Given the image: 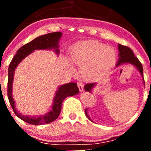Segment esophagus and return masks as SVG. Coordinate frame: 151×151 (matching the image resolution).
<instances>
[{
  "mask_svg": "<svg viewBox=\"0 0 151 151\" xmlns=\"http://www.w3.org/2000/svg\"><path fill=\"white\" fill-rule=\"evenodd\" d=\"M77 85H78V87H79V91H80V92L84 91V85H83L82 83L79 81V82L77 83Z\"/></svg>",
  "mask_w": 151,
  "mask_h": 151,
  "instance_id": "obj_1",
  "label": "esophagus"
}]
</instances>
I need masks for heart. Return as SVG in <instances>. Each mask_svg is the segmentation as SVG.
<instances>
[{
    "mask_svg": "<svg viewBox=\"0 0 151 151\" xmlns=\"http://www.w3.org/2000/svg\"><path fill=\"white\" fill-rule=\"evenodd\" d=\"M72 63L81 67V74L85 79L99 77L111 69L116 60V52L112 47L97 41H82L74 45L70 54ZM70 70L73 67L67 62Z\"/></svg>",
    "mask_w": 151,
    "mask_h": 151,
    "instance_id": "heart-1",
    "label": "heart"
}]
</instances>
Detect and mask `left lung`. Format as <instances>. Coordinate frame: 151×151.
<instances>
[{"label":"left lung","instance_id":"obj_1","mask_svg":"<svg viewBox=\"0 0 151 151\" xmlns=\"http://www.w3.org/2000/svg\"><path fill=\"white\" fill-rule=\"evenodd\" d=\"M118 50H119V60H118L116 67H118L119 66L122 65H125V64H130V65H132L136 67V69L141 74V77H143V83L145 86V81L143 79V66H142L141 63L140 62L138 59L135 57L134 54H133L132 50L130 49L129 47L126 46H124L122 45L119 44L118 45ZM96 83L92 82V83H88L84 86V90L88 92L92 93V90L93 88L96 86ZM88 109H85V114L86 116L89 119L90 121H93L91 119V118L89 117V114H88Z\"/></svg>","mask_w":151,"mask_h":151}]
</instances>
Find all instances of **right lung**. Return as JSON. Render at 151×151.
I'll return each mask as SVG.
<instances>
[{
    "label": "right lung",
    "mask_w": 151,
    "mask_h": 151,
    "mask_svg": "<svg viewBox=\"0 0 151 151\" xmlns=\"http://www.w3.org/2000/svg\"><path fill=\"white\" fill-rule=\"evenodd\" d=\"M62 36L60 32L48 33L44 35L39 36L33 40L25 45L17 51L16 55L10 62L8 67V97L15 115L25 122L32 125H42L52 122L58 119L62 109V104L65 98L74 96L79 92L77 83L70 82L68 84H62L59 86L54 96L52 104L50 111L44 115L29 116L22 114L16 108L15 101L13 96V83L14 79L15 70L19 64L25 58L32 54L35 50H51L59 55L60 54V40Z\"/></svg>",
    "instance_id": "1"
}]
</instances>
